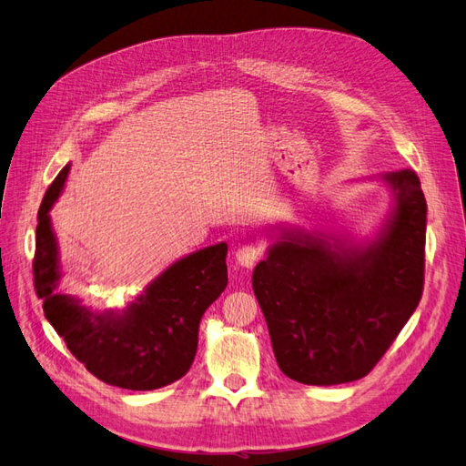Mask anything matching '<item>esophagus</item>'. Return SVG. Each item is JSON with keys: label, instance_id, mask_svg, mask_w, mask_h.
Returning <instances> with one entry per match:
<instances>
[{"label": "esophagus", "instance_id": "1", "mask_svg": "<svg viewBox=\"0 0 466 466\" xmlns=\"http://www.w3.org/2000/svg\"><path fill=\"white\" fill-rule=\"evenodd\" d=\"M260 257H262V248L258 245H255V243L241 245V247L237 248V252H235L237 262L241 264V266H245V268L255 266Z\"/></svg>", "mask_w": 466, "mask_h": 466}]
</instances>
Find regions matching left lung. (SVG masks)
Listing matches in <instances>:
<instances>
[{"mask_svg":"<svg viewBox=\"0 0 466 466\" xmlns=\"http://www.w3.org/2000/svg\"><path fill=\"white\" fill-rule=\"evenodd\" d=\"M392 216L368 247L286 231L252 274L274 356L303 385L368 375L412 317L424 291L426 214L412 168L385 175Z\"/></svg>","mask_w":466,"mask_h":466,"instance_id":"8db88e82","label":"left lung"}]
</instances>
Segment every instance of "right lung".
<instances>
[{"mask_svg":"<svg viewBox=\"0 0 466 466\" xmlns=\"http://www.w3.org/2000/svg\"><path fill=\"white\" fill-rule=\"evenodd\" d=\"M69 165L54 178L38 208L33 258L35 291L67 350L108 385L153 390L187 375L198 348L206 309L228 286V245L219 243L180 258L122 313L96 315L58 293V247L48 211L64 188Z\"/></svg>","mask_w":466,"mask_h":466,"instance_id":"right-lung-1","label":"right lung"}]
</instances>
